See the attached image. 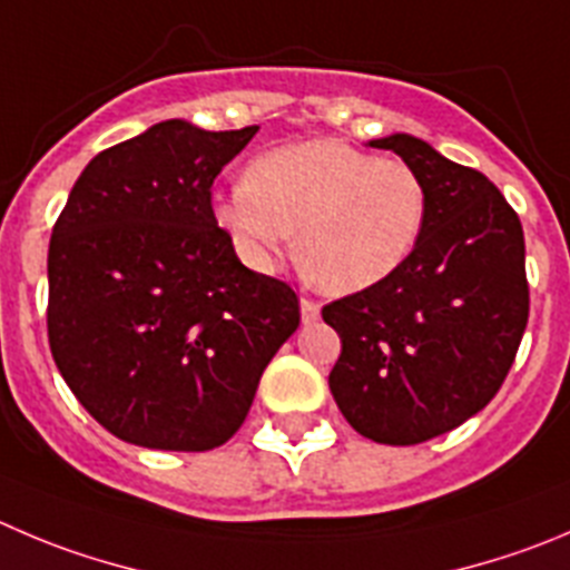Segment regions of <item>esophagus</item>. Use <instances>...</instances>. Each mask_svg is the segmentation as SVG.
I'll return each instance as SVG.
<instances>
[{"instance_id": "obj_1", "label": "esophagus", "mask_w": 570, "mask_h": 570, "mask_svg": "<svg viewBox=\"0 0 570 570\" xmlns=\"http://www.w3.org/2000/svg\"><path fill=\"white\" fill-rule=\"evenodd\" d=\"M299 307H302V322H305V324L316 322L318 311H322V305H318V302H313V299H307V296H302Z\"/></svg>"}]
</instances>
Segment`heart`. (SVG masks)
<instances>
[{
  "mask_svg": "<svg viewBox=\"0 0 570 570\" xmlns=\"http://www.w3.org/2000/svg\"><path fill=\"white\" fill-rule=\"evenodd\" d=\"M425 220L428 189L414 167L333 139L268 150L252 161L246 181L215 198V224L248 268H274L299 229L302 271L335 296L397 274Z\"/></svg>",
  "mask_w": 570,
  "mask_h": 570,
  "instance_id": "1",
  "label": "heart"
}]
</instances>
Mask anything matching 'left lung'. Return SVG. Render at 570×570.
<instances>
[{
	"label": "left lung",
	"instance_id": "8db88e82",
	"mask_svg": "<svg viewBox=\"0 0 570 570\" xmlns=\"http://www.w3.org/2000/svg\"><path fill=\"white\" fill-rule=\"evenodd\" d=\"M370 148L420 173L428 220L397 274L324 305L341 338L330 392L361 436L420 444L479 414L512 366L529 322L523 226L484 173L422 139Z\"/></svg>",
	"mask_w": 570,
	"mask_h": 570
}]
</instances>
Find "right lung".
I'll list each match as a JSON object with an SVG mask.
<instances>
[{"label": "right lung", "instance_id": "right-lung-1", "mask_svg": "<svg viewBox=\"0 0 570 570\" xmlns=\"http://www.w3.org/2000/svg\"><path fill=\"white\" fill-rule=\"evenodd\" d=\"M165 119L86 165L47 257L58 372L122 442L213 451L235 436L299 327L291 285L248 271L215 224V176L257 134Z\"/></svg>", "mask_w": 570, "mask_h": 570}]
</instances>
